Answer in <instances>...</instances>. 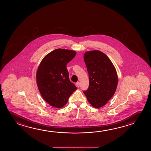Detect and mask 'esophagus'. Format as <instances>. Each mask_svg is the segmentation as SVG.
<instances>
[{
    "label": "esophagus",
    "mask_w": 151,
    "mask_h": 151,
    "mask_svg": "<svg viewBox=\"0 0 151 151\" xmlns=\"http://www.w3.org/2000/svg\"><path fill=\"white\" fill-rule=\"evenodd\" d=\"M76 86H77L78 87L80 86V82H77V83H76Z\"/></svg>",
    "instance_id": "34e87169"
}]
</instances>
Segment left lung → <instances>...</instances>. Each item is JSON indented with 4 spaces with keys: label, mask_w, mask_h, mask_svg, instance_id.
<instances>
[{
    "label": "left lung",
    "mask_w": 151,
    "mask_h": 151,
    "mask_svg": "<svg viewBox=\"0 0 151 151\" xmlns=\"http://www.w3.org/2000/svg\"><path fill=\"white\" fill-rule=\"evenodd\" d=\"M84 60L89 74V86L83 93L91 105L101 108L115 93L118 82L116 71L108 56L100 51L86 52Z\"/></svg>",
    "instance_id": "obj_1"
}]
</instances>
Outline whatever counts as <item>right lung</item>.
Returning a JSON list of instances; mask_svg holds the SVG:
<instances>
[{"label": "right lung", "mask_w": 151, "mask_h": 151, "mask_svg": "<svg viewBox=\"0 0 151 151\" xmlns=\"http://www.w3.org/2000/svg\"><path fill=\"white\" fill-rule=\"evenodd\" d=\"M74 51L57 49L41 61L37 72V83L41 95L53 107L61 108L77 87L70 81L68 63L75 57Z\"/></svg>", "instance_id": "right-lung-1"}]
</instances>
